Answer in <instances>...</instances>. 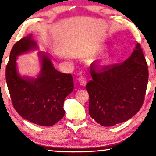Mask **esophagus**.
I'll return each instance as SVG.
<instances>
[{
	"label": "esophagus",
	"mask_w": 156,
	"mask_h": 156,
	"mask_svg": "<svg viewBox=\"0 0 156 156\" xmlns=\"http://www.w3.org/2000/svg\"><path fill=\"white\" fill-rule=\"evenodd\" d=\"M78 81H79V82H80L81 86H82V87L85 86V85H86V84H87L86 78H85L84 76H80L78 79Z\"/></svg>",
	"instance_id": "1"
}]
</instances>
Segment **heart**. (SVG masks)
<instances>
[{
    "mask_svg": "<svg viewBox=\"0 0 156 156\" xmlns=\"http://www.w3.org/2000/svg\"><path fill=\"white\" fill-rule=\"evenodd\" d=\"M104 49H105V48H104V47H99V48H97V51H99V52H101V51H103ZM107 59H108V61H109L110 60L109 57H108Z\"/></svg>",
    "mask_w": 156,
    "mask_h": 156,
    "instance_id": "1",
    "label": "heart"
}]
</instances>
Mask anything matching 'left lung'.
Returning <instances> with one entry per match:
<instances>
[{
    "mask_svg": "<svg viewBox=\"0 0 156 156\" xmlns=\"http://www.w3.org/2000/svg\"><path fill=\"white\" fill-rule=\"evenodd\" d=\"M87 84L89 113L96 122L112 126L125 122L141 108L148 81V69L140 44L121 64L90 69Z\"/></svg>",
    "mask_w": 156,
    "mask_h": 156,
    "instance_id": "8db88e82",
    "label": "left lung"
}]
</instances>
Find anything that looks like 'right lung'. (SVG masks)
Wrapping results in <instances>:
<instances>
[{"instance_id": "obj_1", "label": "right lung", "mask_w": 156, "mask_h": 156, "mask_svg": "<svg viewBox=\"0 0 156 156\" xmlns=\"http://www.w3.org/2000/svg\"><path fill=\"white\" fill-rule=\"evenodd\" d=\"M37 49L32 34L14 44L6 66V82L16 112L32 123L50 126L65 116L64 101L73 91V78L55 69L50 55L42 52H38L41 69L37 77L20 76L17 57Z\"/></svg>"}]
</instances>
